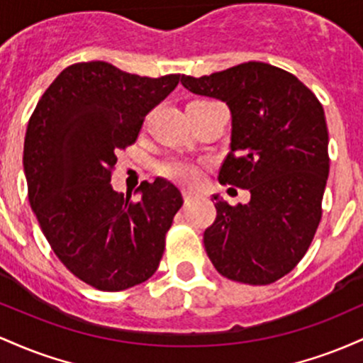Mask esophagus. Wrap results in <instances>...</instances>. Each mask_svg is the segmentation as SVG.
<instances>
[{"label": "esophagus", "mask_w": 363, "mask_h": 363, "mask_svg": "<svg viewBox=\"0 0 363 363\" xmlns=\"http://www.w3.org/2000/svg\"><path fill=\"white\" fill-rule=\"evenodd\" d=\"M182 196H184V201L186 203H191V201H193V199L198 198V194H196L194 191H189V189L182 191Z\"/></svg>", "instance_id": "obj_1"}]
</instances>
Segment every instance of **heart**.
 I'll list each match as a JSON object with an SVG mask.
<instances>
[{"label": "heart", "instance_id": "obj_1", "mask_svg": "<svg viewBox=\"0 0 363 363\" xmlns=\"http://www.w3.org/2000/svg\"><path fill=\"white\" fill-rule=\"evenodd\" d=\"M160 170L165 177L172 179V181H177V182H193L198 179V169H196L193 164H189V162H182V160L165 162V164L160 167Z\"/></svg>", "mask_w": 363, "mask_h": 363}]
</instances>
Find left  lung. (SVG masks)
<instances>
[{"label": "left lung", "mask_w": 363, "mask_h": 363, "mask_svg": "<svg viewBox=\"0 0 363 363\" xmlns=\"http://www.w3.org/2000/svg\"><path fill=\"white\" fill-rule=\"evenodd\" d=\"M181 83L228 106L230 152L218 179L251 193L237 206L213 196L216 218L203 235L208 257L228 280H280L307 252L323 215L329 174L323 106L297 77L266 62L182 74Z\"/></svg>", "instance_id": "8db88e82"}]
</instances>
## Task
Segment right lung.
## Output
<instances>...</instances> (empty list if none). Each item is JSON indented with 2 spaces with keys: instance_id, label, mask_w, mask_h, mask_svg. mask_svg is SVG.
I'll list each match as a JSON object with an SVG mask.
<instances>
[{
  "instance_id": "obj_1",
  "label": "right lung",
  "mask_w": 363,
  "mask_h": 363,
  "mask_svg": "<svg viewBox=\"0 0 363 363\" xmlns=\"http://www.w3.org/2000/svg\"><path fill=\"white\" fill-rule=\"evenodd\" d=\"M179 74L138 77L106 61L57 74L27 126L28 201L62 264L89 285L119 291L157 272L181 191L157 177L135 193L111 186L116 152L138 138L145 116L177 86Z\"/></svg>"
}]
</instances>
